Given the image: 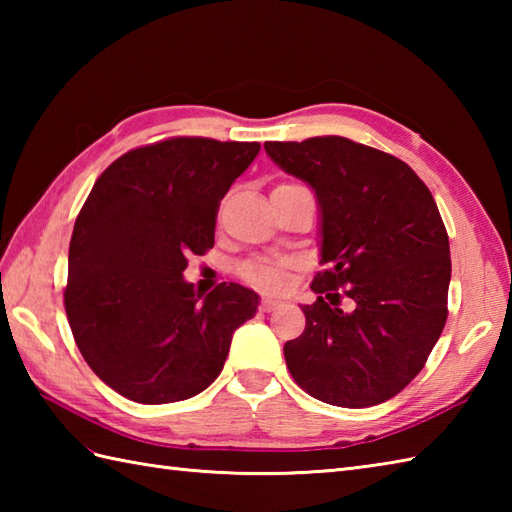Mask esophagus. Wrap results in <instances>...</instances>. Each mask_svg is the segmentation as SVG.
Returning a JSON list of instances; mask_svg holds the SVG:
<instances>
[{
    "label": "esophagus",
    "mask_w": 512,
    "mask_h": 512,
    "mask_svg": "<svg viewBox=\"0 0 512 512\" xmlns=\"http://www.w3.org/2000/svg\"><path fill=\"white\" fill-rule=\"evenodd\" d=\"M279 306H281L279 299H275V297H264V299H262V306H259V308H262L264 312H273V310H277Z\"/></svg>",
    "instance_id": "esophagus-1"
}]
</instances>
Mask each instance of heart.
<instances>
[{"instance_id": "obj_1", "label": "heart", "mask_w": 512, "mask_h": 512, "mask_svg": "<svg viewBox=\"0 0 512 512\" xmlns=\"http://www.w3.org/2000/svg\"><path fill=\"white\" fill-rule=\"evenodd\" d=\"M279 187H288V184H279ZM286 268L288 262H281V259H250L239 268V275L259 288L277 290L284 286Z\"/></svg>"}]
</instances>
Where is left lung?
I'll use <instances>...</instances> for the list:
<instances>
[{"instance_id": "left-lung-1", "label": "left lung", "mask_w": 512, "mask_h": 512, "mask_svg": "<svg viewBox=\"0 0 512 512\" xmlns=\"http://www.w3.org/2000/svg\"><path fill=\"white\" fill-rule=\"evenodd\" d=\"M264 149L317 195L328 266L312 281L317 301L301 306L306 330L284 345L292 378L336 407L394 398L420 374L449 314V235L436 200L407 162L350 138Z\"/></svg>"}]
</instances>
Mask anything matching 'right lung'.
Listing matches in <instances>:
<instances>
[{
	"label": "right lung",
	"instance_id": "1",
	"mask_svg": "<svg viewBox=\"0 0 512 512\" xmlns=\"http://www.w3.org/2000/svg\"><path fill=\"white\" fill-rule=\"evenodd\" d=\"M259 147L176 136L127 151L94 182L74 222L63 306L85 363L121 396L165 405L200 394L255 317L253 290L224 281L202 297L182 273L213 248L220 200Z\"/></svg>",
	"mask_w": 512,
	"mask_h": 512
}]
</instances>
